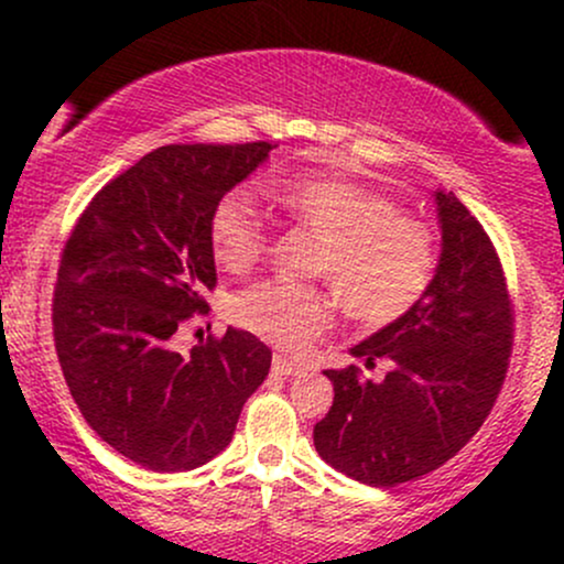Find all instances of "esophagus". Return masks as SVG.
<instances>
[{
    "label": "esophagus",
    "mask_w": 564,
    "mask_h": 564,
    "mask_svg": "<svg viewBox=\"0 0 564 564\" xmlns=\"http://www.w3.org/2000/svg\"><path fill=\"white\" fill-rule=\"evenodd\" d=\"M273 371L278 377H296V373L304 371L302 364H294V360H289L286 355H273Z\"/></svg>",
    "instance_id": "1"
}]
</instances>
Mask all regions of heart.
I'll return each instance as SVG.
<instances>
[{"instance_id":"1","label":"heart","mask_w":564,"mask_h":564,"mask_svg":"<svg viewBox=\"0 0 564 564\" xmlns=\"http://www.w3.org/2000/svg\"><path fill=\"white\" fill-rule=\"evenodd\" d=\"M262 196L323 243L313 275L326 281L355 323L387 326L416 307L437 273V238L424 219L403 215L373 187L334 174L268 180ZM217 264L243 273L268 249V230L249 193L230 191L209 217ZM326 289L262 281L232 296L230 318L283 349H302L334 318Z\"/></svg>"}]
</instances>
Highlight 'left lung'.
<instances>
[{
  "label": "left lung",
  "mask_w": 564,
  "mask_h": 564,
  "mask_svg": "<svg viewBox=\"0 0 564 564\" xmlns=\"http://www.w3.org/2000/svg\"><path fill=\"white\" fill-rule=\"evenodd\" d=\"M443 254L422 302L349 352L358 366L326 371L334 403L313 430L315 451L352 480L392 488L443 467L475 437L507 379L514 307L485 228L453 193L437 191Z\"/></svg>",
  "instance_id": "1"
}]
</instances>
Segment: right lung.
<instances>
[{
	"mask_svg": "<svg viewBox=\"0 0 564 564\" xmlns=\"http://www.w3.org/2000/svg\"><path fill=\"white\" fill-rule=\"evenodd\" d=\"M275 145H164L113 177L76 219L57 268L53 334L87 424L140 467L196 469L232 440L270 371L268 347L228 328L177 352L209 313L212 209Z\"/></svg>",
	"mask_w": 564,
	"mask_h": 564,
	"instance_id": "obj_1",
	"label": "right lung"
}]
</instances>
